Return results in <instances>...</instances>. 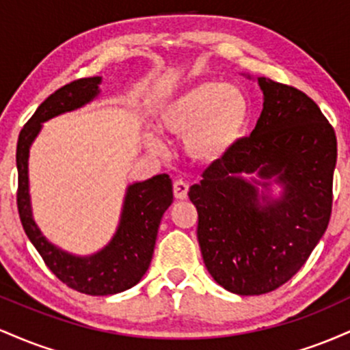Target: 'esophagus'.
I'll list each match as a JSON object with an SVG mask.
<instances>
[{
  "label": "esophagus",
  "instance_id": "esophagus-1",
  "mask_svg": "<svg viewBox=\"0 0 350 350\" xmlns=\"http://www.w3.org/2000/svg\"><path fill=\"white\" fill-rule=\"evenodd\" d=\"M172 192H174V198L179 200L187 199V192H189V184L183 179H176L174 184H172Z\"/></svg>",
  "mask_w": 350,
  "mask_h": 350
}]
</instances>
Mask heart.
<instances>
[{"label": "heart", "mask_w": 350, "mask_h": 350, "mask_svg": "<svg viewBox=\"0 0 350 350\" xmlns=\"http://www.w3.org/2000/svg\"><path fill=\"white\" fill-rule=\"evenodd\" d=\"M252 118V103L240 87L206 80L187 87L158 110L163 131L184 139L189 158L202 164L224 161L242 142ZM152 151H163L156 136H148Z\"/></svg>", "instance_id": "heart-1"}]
</instances>
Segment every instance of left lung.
Returning a JSON list of instances; mask_svg holds the SVG:
<instances>
[{"label": "left lung", "mask_w": 350, "mask_h": 350, "mask_svg": "<svg viewBox=\"0 0 350 350\" xmlns=\"http://www.w3.org/2000/svg\"><path fill=\"white\" fill-rule=\"evenodd\" d=\"M256 82L263 110L255 130L189 189L207 271L242 296L276 290L306 263L331 219L337 159L334 128L306 94ZM271 183L282 186L278 198Z\"/></svg>", "instance_id": "8db88e82"}]
</instances>
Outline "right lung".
<instances>
[{
  "mask_svg": "<svg viewBox=\"0 0 350 350\" xmlns=\"http://www.w3.org/2000/svg\"><path fill=\"white\" fill-rule=\"evenodd\" d=\"M102 77L79 79L49 95L19 133L16 148L18 211L27 239L49 270L72 290L92 296L116 295L130 290L146 273L154 252L161 219L172 204V180L167 174L133 183L126 187L116 232L102 250L74 255L54 245L39 230L29 196V151L42 123L85 107L100 95Z\"/></svg>",
  "mask_w": 350,
  "mask_h": 350,
  "instance_id": "right-lung-1",
  "label": "right lung"
}]
</instances>
